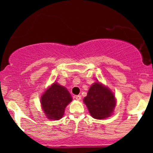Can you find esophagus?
I'll use <instances>...</instances> for the list:
<instances>
[{"label":"esophagus","mask_w":153,"mask_h":153,"mask_svg":"<svg viewBox=\"0 0 153 153\" xmlns=\"http://www.w3.org/2000/svg\"><path fill=\"white\" fill-rule=\"evenodd\" d=\"M75 99L78 100V101H80V100L81 99V96H80V95H77V96H75Z\"/></svg>","instance_id":"1"}]
</instances>
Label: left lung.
I'll return each mask as SVG.
<instances>
[{
	"label": "left lung",
	"mask_w": 153,
	"mask_h": 153,
	"mask_svg": "<svg viewBox=\"0 0 153 153\" xmlns=\"http://www.w3.org/2000/svg\"><path fill=\"white\" fill-rule=\"evenodd\" d=\"M83 101L91 117L97 119L109 117L116 106L114 95L99 82H95L91 85Z\"/></svg>",
	"instance_id": "8db88e82"
}]
</instances>
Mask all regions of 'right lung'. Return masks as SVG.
<instances>
[{
  "mask_svg": "<svg viewBox=\"0 0 153 153\" xmlns=\"http://www.w3.org/2000/svg\"><path fill=\"white\" fill-rule=\"evenodd\" d=\"M72 101L71 94L65 88L54 82L41 97L42 109L47 118L58 120L64 115L65 108Z\"/></svg>",
  "mask_w": 153,
  "mask_h": 153,
  "instance_id": "add662e5",
  "label": "right lung"
}]
</instances>
